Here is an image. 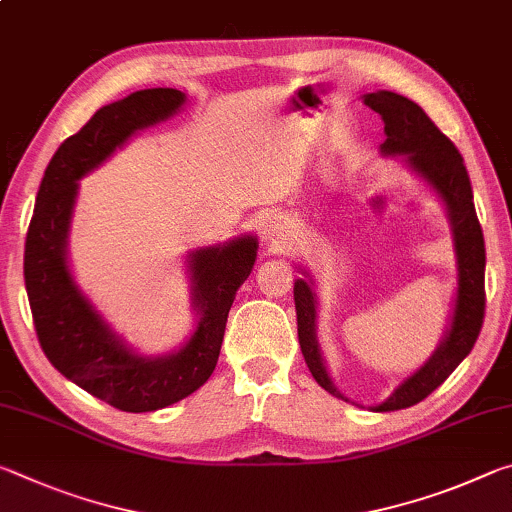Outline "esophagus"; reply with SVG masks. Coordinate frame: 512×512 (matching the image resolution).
I'll use <instances>...</instances> for the list:
<instances>
[{
	"mask_svg": "<svg viewBox=\"0 0 512 512\" xmlns=\"http://www.w3.org/2000/svg\"><path fill=\"white\" fill-rule=\"evenodd\" d=\"M264 239L275 246H287L298 235V225L289 216H273L264 223Z\"/></svg>",
	"mask_w": 512,
	"mask_h": 512,
	"instance_id": "34e87169",
	"label": "esophagus"
}]
</instances>
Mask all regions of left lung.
<instances>
[{"mask_svg":"<svg viewBox=\"0 0 512 512\" xmlns=\"http://www.w3.org/2000/svg\"><path fill=\"white\" fill-rule=\"evenodd\" d=\"M363 103L384 119L386 140L381 144L384 155H404V164L415 176H420L433 192H436L447 207L449 223L458 266V289L456 305L452 314V325L445 332L436 352L429 361L406 377L395 393L386 402L372 406V411H397L422 402L443 381L452 375L467 354L472 352L479 339L485 311V246L483 230L476 219L474 196L467 169L461 153L447 135L438 131V126L427 117L418 103L402 97V94L377 90L363 94ZM309 275V273H305ZM293 300H296L298 316V341L302 357H305L309 372L314 375L327 393L339 400L350 402L339 388L320 357L316 339V291L314 280H296L293 284Z\"/></svg>","mask_w":512,"mask_h":512,"instance_id":"left-lung-1","label":"left lung"}]
</instances>
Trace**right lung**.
Returning a JSON list of instances; mask_svg holds the SVG:
<instances>
[{
	"instance_id": "1",
	"label": "right lung",
	"mask_w": 512,
	"mask_h": 512,
	"mask_svg": "<svg viewBox=\"0 0 512 512\" xmlns=\"http://www.w3.org/2000/svg\"><path fill=\"white\" fill-rule=\"evenodd\" d=\"M185 101V92L153 88L94 112L51 158L24 246V284L42 352L60 375L126 413L164 409L210 379L228 311L257 259V239L250 235L189 253L198 325L187 343L162 357H144L128 348L76 287L67 264V235L79 180L137 131L176 115Z\"/></svg>"
}]
</instances>
